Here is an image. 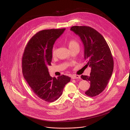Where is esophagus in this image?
Wrapping results in <instances>:
<instances>
[{"instance_id": "esophagus-1", "label": "esophagus", "mask_w": 130, "mask_h": 130, "mask_svg": "<svg viewBox=\"0 0 130 130\" xmlns=\"http://www.w3.org/2000/svg\"><path fill=\"white\" fill-rule=\"evenodd\" d=\"M72 78L73 79H78V78H80V76L78 75H76V74H74L72 76Z\"/></svg>"}]
</instances>
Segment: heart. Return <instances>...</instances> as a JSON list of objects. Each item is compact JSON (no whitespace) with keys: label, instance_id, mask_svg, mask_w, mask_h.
I'll use <instances>...</instances> for the list:
<instances>
[{"label":"heart","instance_id":"1","mask_svg":"<svg viewBox=\"0 0 130 130\" xmlns=\"http://www.w3.org/2000/svg\"><path fill=\"white\" fill-rule=\"evenodd\" d=\"M68 44L70 49H72L77 47H79V46L78 41L74 39H72L70 40L68 42ZM56 47H54L52 50V55L53 56H56Z\"/></svg>","mask_w":130,"mask_h":130}]
</instances>
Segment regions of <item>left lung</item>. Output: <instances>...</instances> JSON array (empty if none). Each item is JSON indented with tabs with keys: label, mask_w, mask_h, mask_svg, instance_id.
I'll return each instance as SVG.
<instances>
[{
	"label": "left lung",
	"mask_w": 130,
	"mask_h": 130,
	"mask_svg": "<svg viewBox=\"0 0 130 130\" xmlns=\"http://www.w3.org/2000/svg\"><path fill=\"white\" fill-rule=\"evenodd\" d=\"M71 30L78 35L84 45V57L87 66L91 68L90 76L81 78L90 83L85 93L90 97L103 92L111 76L113 60L110 48L105 39L98 31L87 26H74Z\"/></svg>",
	"instance_id": "left-lung-1"
}]
</instances>
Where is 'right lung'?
I'll return each mask as SVG.
<instances>
[{"instance_id": "add662e5", "label": "right lung", "mask_w": 130, "mask_h": 130, "mask_svg": "<svg viewBox=\"0 0 130 130\" xmlns=\"http://www.w3.org/2000/svg\"><path fill=\"white\" fill-rule=\"evenodd\" d=\"M66 28L45 29L38 32L30 38L25 47L22 58L24 78L33 92L47 102H53L61 95L71 77L62 75L57 78L50 75L52 50L57 38Z\"/></svg>"}]
</instances>
